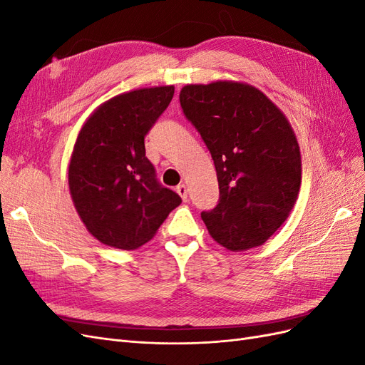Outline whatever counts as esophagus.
<instances>
[{"mask_svg":"<svg viewBox=\"0 0 365 365\" xmlns=\"http://www.w3.org/2000/svg\"><path fill=\"white\" fill-rule=\"evenodd\" d=\"M176 192H178V195L182 197V201H187V187H185V184H180L178 187H176Z\"/></svg>","mask_w":365,"mask_h":365,"instance_id":"esophagus-1","label":"esophagus"}]
</instances>
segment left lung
Listing matches in <instances>:
<instances>
[{
	"instance_id": "1",
	"label": "left lung",
	"mask_w": 365,
	"mask_h": 365,
	"mask_svg": "<svg viewBox=\"0 0 365 365\" xmlns=\"http://www.w3.org/2000/svg\"><path fill=\"white\" fill-rule=\"evenodd\" d=\"M180 102L216 168L219 202L201 213L208 233L230 251L263 245L300 192V148L288 118L257 88L233 81L185 85Z\"/></svg>"
}]
</instances>
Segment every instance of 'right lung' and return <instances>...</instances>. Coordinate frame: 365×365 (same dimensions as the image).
Returning <instances> with one entry per match:
<instances>
[{"label":"right lung","mask_w":365,"mask_h":365,"mask_svg":"<svg viewBox=\"0 0 365 365\" xmlns=\"http://www.w3.org/2000/svg\"><path fill=\"white\" fill-rule=\"evenodd\" d=\"M175 86L141 88L98 106L71 153L68 185L86 230L120 250L145 245L181 204L146 157L145 137L169 106Z\"/></svg>","instance_id":"obj_1"}]
</instances>
